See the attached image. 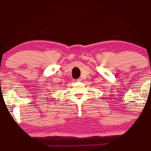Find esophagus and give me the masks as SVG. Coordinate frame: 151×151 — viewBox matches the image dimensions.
I'll return each mask as SVG.
<instances>
[{
    "mask_svg": "<svg viewBox=\"0 0 151 151\" xmlns=\"http://www.w3.org/2000/svg\"><path fill=\"white\" fill-rule=\"evenodd\" d=\"M81 81V78H78V79H76L75 81Z\"/></svg>",
    "mask_w": 151,
    "mask_h": 151,
    "instance_id": "obj_1",
    "label": "esophagus"
}]
</instances>
